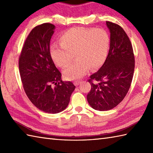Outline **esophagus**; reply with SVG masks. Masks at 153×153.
<instances>
[{"instance_id": "1", "label": "esophagus", "mask_w": 153, "mask_h": 153, "mask_svg": "<svg viewBox=\"0 0 153 153\" xmlns=\"http://www.w3.org/2000/svg\"><path fill=\"white\" fill-rule=\"evenodd\" d=\"M80 83H81L80 81H75V82H74V85H76V86H77L78 85H79Z\"/></svg>"}]
</instances>
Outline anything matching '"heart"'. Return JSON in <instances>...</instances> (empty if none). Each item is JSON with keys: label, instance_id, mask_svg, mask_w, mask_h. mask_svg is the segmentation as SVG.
<instances>
[{"label": "heart", "instance_id": "1", "mask_svg": "<svg viewBox=\"0 0 153 153\" xmlns=\"http://www.w3.org/2000/svg\"><path fill=\"white\" fill-rule=\"evenodd\" d=\"M60 44L50 47L52 59L57 66H66L75 56L77 59L63 71L65 78L79 79L89 70H96L105 62L110 47V37L102 29L71 28L60 37Z\"/></svg>", "mask_w": 153, "mask_h": 153}]
</instances>
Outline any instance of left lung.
Returning <instances> with one entry per match:
<instances>
[{"instance_id":"left-lung-1","label":"left lung","mask_w":153,"mask_h":153,"mask_svg":"<svg viewBox=\"0 0 153 153\" xmlns=\"http://www.w3.org/2000/svg\"><path fill=\"white\" fill-rule=\"evenodd\" d=\"M110 32L108 54L102 67L90 76L87 99L93 108L111 110L124 99L131 86L135 58L131 41L119 25L106 22Z\"/></svg>"}]
</instances>
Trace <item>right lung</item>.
<instances>
[{"label":"right lung","instance_id":"1","mask_svg":"<svg viewBox=\"0 0 153 153\" xmlns=\"http://www.w3.org/2000/svg\"><path fill=\"white\" fill-rule=\"evenodd\" d=\"M55 26L44 23L29 34L19 57V70L25 93L38 109L56 114L66 108L76 86L63 82L50 54ZM54 85V87L52 85Z\"/></svg>","mask_w":153,"mask_h":153}]
</instances>
